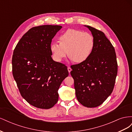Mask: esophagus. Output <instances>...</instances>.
<instances>
[{
    "label": "esophagus",
    "instance_id": "obj_1",
    "mask_svg": "<svg viewBox=\"0 0 132 132\" xmlns=\"http://www.w3.org/2000/svg\"><path fill=\"white\" fill-rule=\"evenodd\" d=\"M68 72L70 73V71H71V68L70 67H68Z\"/></svg>",
    "mask_w": 132,
    "mask_h": 132
}]
</instances>
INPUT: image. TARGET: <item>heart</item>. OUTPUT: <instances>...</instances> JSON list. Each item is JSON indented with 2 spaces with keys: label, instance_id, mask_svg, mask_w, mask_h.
Returning <instances> with one entry per match:
<instances>
[{
  "label": "heart",
  "instance_id": "heart-1",
  "mask_svg": "<svg viewBox=\"0 0 132 132\" xmlns=\"http://www.w3.org/2000/svg\"><path fill=\"white\" fill-rule=\"evenodd\" d=\"M95 45L94 37L91 34L69 29L59 37V42L51 44L50 49L57 62H61L68 53L70 60L81 63L90 57Z\"/></svg>",
  "mask_w": 132,
  "mask_h": 132
}]
</instances>
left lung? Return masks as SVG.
<instances>
[{
	"label": "left lung",
	"mask_w": 132,
	"mask_h": 132,
	"mask_svg": "<svg viewBox=\"0 0 132 132\" xmlns=\"http://www.w3.org/2000/svg\"><path fill=\"white\" fill-rule=\"evenodd\" d=\"M94 37L93 53L86 61L71 65L76 96L81 105L96 107L112 93L117 75L115 50L103 32L85 26Z\"/></svg>",
	"instance_id": "left-lung-1"
}]
</instances>
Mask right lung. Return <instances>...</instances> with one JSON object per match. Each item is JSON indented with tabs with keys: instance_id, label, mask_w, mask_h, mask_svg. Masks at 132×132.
<instances>
[{
	"instance_id": "add662e5",
	"label": "right lung",
	"mask_w": 132,
	"mask_h": 132,
	"mask_svg": "<svg viewBox=\"0 0 132 132\" xmlns=\"http://www.w3.org/2000/svg\"><path fill=\"white\" fill-rule=\"evenodd\" d=\"M62 27L42 25L32 27L14 50L12 71L22 97L38 109H49L58 102V90L69 75L67 67L54 61L52 39Z\"/></svg>"
}]
</instances>
